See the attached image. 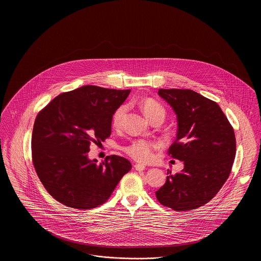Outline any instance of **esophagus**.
Listing matches in <instances>:
<instances>
[{"mask_svg":"<svg viewBox=\"0 0 261 261\" xmlns=\"http://www.w3.org/2000/svg\"><path fill=\"white\" fill-rule=\"evenodd\" d=\"M134 167H135V169H136L137 171H143V170H145V168H146V166L145 165H143V164H140V163H137L134 165Z\"/></svg>","mask_w":261,"mask_h":261,"instance_id":"34e87169","label":"esophagus"}]
</instances>
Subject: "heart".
I'll use <instances>...</instances> for the list:
<instances>
[{"mask_svg":"<svg viewBox=\"0 0 261 261\" xmlns=\"http://www.w3.org/2000/svg\"><path fill=\"white\" fill-rule=\"evenodd\" d=\"M141 108L149 121L156 116H165L164 108L154 99H144L141 102ZM126 110V106H120L114 112L112 115V125L114 127H119L121 125ZM155 148L156 145L151 142L146 140H136L127 147H125L124 150L129 156H131L137 162H148L152 159Z\"/></svg>","mask_w":261,"mask_h":261,"instance_id":"heart-1","label":"heart"}]
</instances>
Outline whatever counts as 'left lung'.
Instances as JSON below:
<instances>
[{
	"label": "left lung",
	"mask_w": 261,
	"mask_h": 261,
	"mask_svg": "<svg viewBox=\"0 0 261 261\" xmlns=\"http://www.w3.org/2000/svg\"><path fill=\"white\" fill-rule=\"evenodd\" d=\"M159 95L177 115V135L168 154L184 162V169L167 176L155 196L173 211L196 210L215 197L231 173L234 129L215 101L193 90L160 89Z\"/></svg>",
	"instance_id": "1"
}]
</instances>
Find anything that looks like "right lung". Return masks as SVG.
Listing matches in <instances>:
<instances>
[{"mask_svg": "<svg viewBox=\"0 0 261 261\" xmlns=\"http://www.w3.org/2000/svg\"><path fill=\"white\" fill-rule=\"evenodd\" d=\"M131 90L86 85L56 97L38 113L32 161L43 186L55 199L77 210L105 203L132 165L119 155L98 164L89 160L91 143L111 136L112 115Z\"/></svg>", "mask_w": 261, "mask_h": 261, "instance_id": "add662e5", "label": "right lung"}]
</instances>
